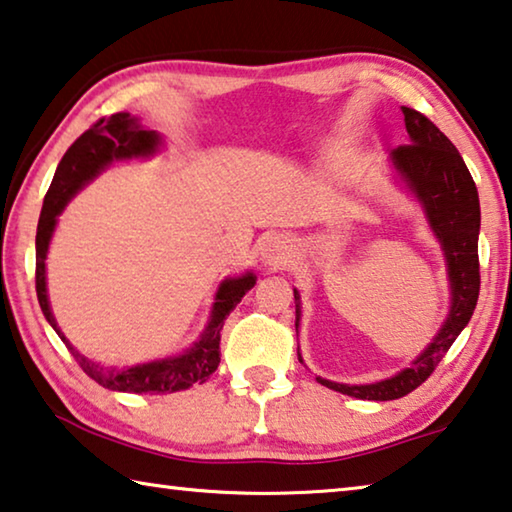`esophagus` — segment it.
Instances as JSON below:
<instances>
[{
    "mask_svg": "<svg viewBox=\"0 0 512 512\" xmlns=\"http://www.w3.org/2000/svg\"><path fill=\"white\" fill-rule=\"evenodd\" d=\"M259 255H262V262L266 266H273V269H282L291 262V243L282 234H269L259 246Z\"/></svg>",
    "mask_w": 512,
    "mask_h": 512,
    "instance_id": "34e87169",
    "label": "esophagus"
}]
</instances>
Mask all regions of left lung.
Masks as SVG:
<instances>
[{
  "label": "left lung",
  "instance_id": "1",
  "mask_svg": "<svg viewBox=\"0 0 512 512\" xmlns=\"http://www.w3.org/2000/svg\"><path fill=\"white\" fill-rule=\"evenodd\" d=\"M405 116L410 143L394 148L392 164L399 170L403 182L415 193L424 207L428 223L446 257V271L451 282V310L444 326L426 351L396 376L371 385H344L326 378H316L321 385L362 401H394L410 394L431 376L437 364L449 351L456 337L472 319L481 273H478V230H481V205L478 191L465 161L446 136L424 113L401 107ZM296 300V330L300 321V296ZM300 360V355H298Z\"/></svg>",
  "mask_w": 512,
  "mask_h": 512
}]
</instances>
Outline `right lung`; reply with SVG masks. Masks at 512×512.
Returning a JSON list of instances; mask_svg holds the SVG:
<instances>
[{
    "label": "right lung",
    "instance_id": "right-lung-1",
    "mask_svg": "<svg viewBox=\"0 0 512 512\" xmlns=\"http://www.w3.org/2000/svg\"><path fill=\"white\" fill-rule=\"evenodd\" d=\"M161 136L152 129H143L139 120L129 113H113L109 118H100L97 123L86 129L79 139L70 145L68 152L56 166L54 180L47 189L43 200V212L38 218L36 232V294L40 310L45 319L56 330V335L68 346L72 358L79 362L86 376H91L97 385L113 389V392H129V394H173L189 389L196 383H207V378L218 369L221 362V330L230 312L241 303V298L255 287V275L246 273L241 278H227L221 282L216 291V303L212 310L207 328L196 344L186 348L182 355L166 360H154L148 364H136L129 369H107L102 364L88 360L72 346L54 321L47 300V282H45V259L47 248L56 225V216L63 212L68 200L75 193L100 175L111 161L134 159V157H150L159 150Z\"/></svg>",
    "mask_w": 512,
    "mask_h": 512
}]
</instances>
